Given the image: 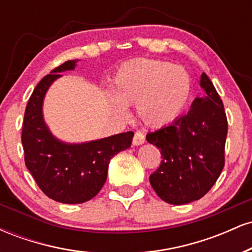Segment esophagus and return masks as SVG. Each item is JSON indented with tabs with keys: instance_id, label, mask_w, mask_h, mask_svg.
I'll return each instance as SVG.
<instances>
[{
	"instance_id": "esophagus-1",
	"label": "esophagus",
	"mask_w": 252,
	"mask_h": 252,
	"mask_svg": "<svg viewBox=\"0 0 252 252\" xmlns=\"http://www.w3.org/2000/svg\"><path fill=\"white\" fill-rule=\"evenodd\" d=\"M144 142H146V138H144L143 132L136 131L134 135V140H132V144H134V146H141V144H143Z\"/></svg>"
}]
</instances>
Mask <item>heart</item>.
Listing matches in <instances>:
<instances>
[{"label":"heart","mask_w":252,"mask_h":252,"mask_svg":"<svg viewBox=\"0 0 252 252\" xmlns=\"http://www.w3.org/2000/svg\"><path fill=\"white\" fill-rule=\"evenodd\" d=\"M109 103L126 116V105L136 104L146 126L160 128L178 118L189 102L192 79L181 66L155 59H135L123 63L114 77Z\"/></svg>","instance_id":"1"}]
</instances>
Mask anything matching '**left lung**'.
<instances>
[{
    "label": "left lung",
    "mask_w": 252,
    "mask_h": 252,
    "mask_svg": "<svg viewBox=\"0 0 252 252\" xmlns=\"http://www.w3.org/2000/svg\"><path fill=\"white\" fill-rule=\"evenodd\" d=\"M205 94L196 97L186 115L148 132L147 141L161 150L160 167L149 176L156 194L172 205L199 200L212 189L224 167L227 120L224 105L206 73Z\"/></svg>",
    "instance_id": "8db88e82"
}]
</instances>
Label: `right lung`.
Instances as JSON below:
<instances>
[{
    "instance_id": "1",
    "label": "right lung",
    "mask_w": 252,
    "mask_h": 252,
    "mask_svg": "<svg viewBox=\"0 0 252 252\" xmlns=\"http://www.w3.org/2000/svg\"><path fill=\"white\" fill-rule=\"evenodd\" d=\"M78 60H68L43 77L34 89L25 111L22 147L25 163L48 198L63 204H83L98 194L105 184L110 160L128 149L134 132L99 140L67 143L52 134L42 112L47 90L62 72L73 71Z\"/></svg>"
}]
</instances>
